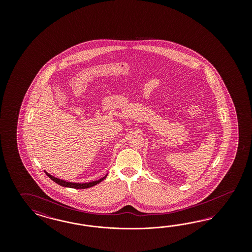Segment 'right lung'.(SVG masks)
<instances>
[{"label": "right lung", "instance_id": "add662e5", "mask_svg": "<svg viewBox=\"0 0 252 252\" xmlns=\"http://www.w3.org/2000/svg\"><path fill=\"white\" fill-rule=\"evenodd\" d=\"M46 175L49 176L53 181H54L55 183L58 184V185H60V186H63V187H65V188H72V189H89V188H92L93 186H95V185H97V184H99V182H101L103 179H105L106 178V176H104V177H102V178H100L99 180H96V181H92V182H90V183H72V182H66V181H64V180H62V179H59V178H56V177H54V176H51L50 174H48L47 172H45Z\"/></svg>", "mask_w": 252, "mask_h": 252}]
</instances>
